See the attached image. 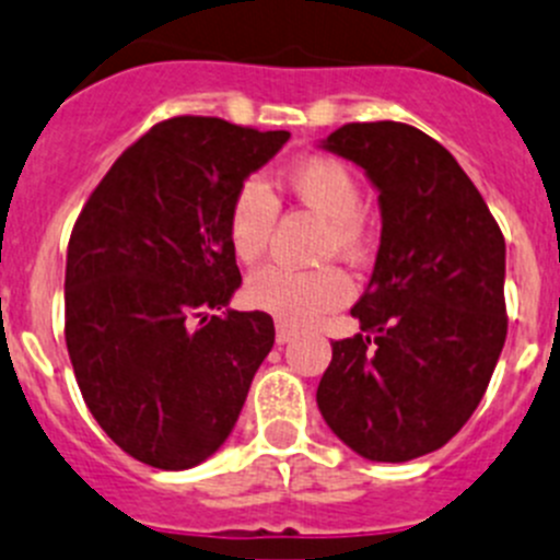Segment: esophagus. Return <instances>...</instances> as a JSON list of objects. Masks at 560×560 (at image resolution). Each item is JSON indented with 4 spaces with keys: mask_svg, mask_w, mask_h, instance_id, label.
Masks as SVG:
<instances>
[{
    "mask_svg": "<svg viewBox=\"0 0 560 560\" xmlns=\"http://www.w3.org/2000/svg\"><path fill=\"white\" fill-rule=\"evenodd\" d=\"M277 332H275V340H277V343H280V346H283V343H291V340H294L296 338V329L294 327H289V324H283V322H277Z\"/></svg>",
    "mask_w": 560,
    "mask_h": 560,
    "instance_id": "34e87169",
    "label": "esophagus"
}]
</instances>
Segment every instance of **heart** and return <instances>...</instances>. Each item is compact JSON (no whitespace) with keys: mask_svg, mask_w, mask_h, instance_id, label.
Wrapping results in <instances>:
<instances>
[{"mask_svg":"<svg viewBox=\"0 0 560 560\" xmlns=\"http://www.w3.org/2000/svg\"><path fill=\"white\" fill-rule=\"evenodd\" d=\"M283 184L302 206L329 220V249L346 258H360L369 244L363 220V189L338 159L311 156L285 170ZM277 222V200L260 178H247L228 209V238L238 260L253 264L264 255ZM351 296L349 277L340 269H294L269 264L253 271L244 285V300L277 322L311 324L322 313L346 305Z\"/></svg>","mask_w":560,"mask_h":560,"instance_id":"1","label":"heart"}]
</instances>
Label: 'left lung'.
Wrapping results in <instances>:
<instances>
[{"instance_id":"8db88e82","label":"left lung","mask_w":560,"mask_h":560,"mask_svg":"<svg viewBox=\"0 0 560 560\" xmlns=\"http://www.w3.org/2000/svg\"><path fill=\"white\" fill-rule=\"evenodd\" d=\"M324 151L380 191L374 275L335 340L316 404L340 443L371 462L443 448L476 412L505 343V242L454 156L407 124H346Z\"/></svg>"}]
</instances>
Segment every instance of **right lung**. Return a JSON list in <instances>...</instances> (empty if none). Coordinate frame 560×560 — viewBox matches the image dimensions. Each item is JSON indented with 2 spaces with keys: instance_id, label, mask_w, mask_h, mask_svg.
Instances as JSON below:
<instances>
[{
  "instance_id": "add662e5",
  "label": "right lung",
  "mask_w": 560,
  "mask_h": 560,
  "mask_svg": "<svg viewBox=\"0 0 560 560\" xmlns=\"http://www.w3.org/2000/svg\"><path fill=\"white\" fill-rule=\"evenodd\" d=\"M289 137L164 120L112 164L73 225L66 343L79 390L112 443L159 470L222 448L275 346L271 316L228 307L242 285L228 209Z\"/></svg>"
}]
</instances>
